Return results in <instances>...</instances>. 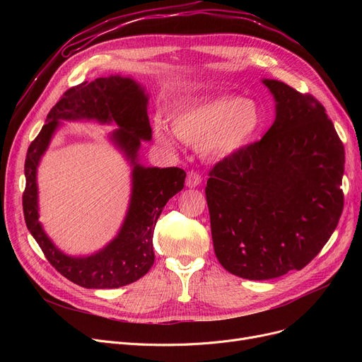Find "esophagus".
Returning a JSON list of instances; mask_svg holds the SVG:
<instances>
[{
  "instance_id": "esophagus-1",
  "label": "esophagus",
  "mask_w": 362,
  "mask_h": 362,
  "mask_svg": "<svg viewBox=\"0 0 362 362\" xmlns=\"http://www.w3.org/2000/svg\"><path fill=\"white\" fill-rule=\"evenodd\" d=\"M201 185V175L195 170H191L186 176V186L187 187H197Z\"/></svg>"
}]
</instances>
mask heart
<instances>
[{
  "label": "heart",
  "mask_w": 362,
  "mask_h": 362,
  "mask_svg": "<svg viewBox=\"0 0 362 362\" xmlns=\"http://www.w3.org/2000/svg\"><path fill=\"white\" fill-rule=\"evenodd\" d=\"M262 126V112L250 98L218 97L177 112L171 130L186 144H200L205 156L221 160L248 145ZM158 142L170 146L171 139L164 127H156Z\"/></svg>",
  "instance_id": "heart-1"
}]
</instances>
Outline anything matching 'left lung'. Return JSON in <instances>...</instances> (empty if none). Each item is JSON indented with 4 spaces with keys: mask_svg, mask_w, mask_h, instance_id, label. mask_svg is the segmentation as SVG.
<instances>
[{
    "mask_svg": "<svg viewBox=\"0 0 362 362\" xmlns=\"http://www.w3.org/2000/svg\"><path fill=\"white\" fill-rule=\"evenodd\" d=\"M262 83L276 101L273 126L217 163L205 187L216 257L248 280L302 270L344 210L345 148L326 108L283 82Z\"/></svg>",
    "mask_w": 362,
    "mask_h": 362,
    "instance_id": "left-lung-1",
    "label": "left lung"
}]
</instances>
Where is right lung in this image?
Listing matches in <instances>:
<instances>
[{
    "instance_id": "obj_1",
    "label": "right lung",
    "mask_w": 362,
    "mask_h": 362,
    "mask_svg": "<svg viewBox=\"0 0 362 362\" xmlns=\"http://www.w3.org/2000/svg\"><path fill=\"white\" fill-rule=\"evenodd\" d=\"M146 105L148 95L130 78L111 74L93 82H83L63 93L28 149L23 192L26 226L52 267L82 288L116 289L145 276L156 258L152 236L157 220L168 199L185 186L186 173L179 167H144L138 163L141 142L152 138ZM60 119L114 121L119 129L112 134V140L134 165L129 210L121 232L105 249L88 257L63 255L37 220L35 170Z\"/></svg>"
}]
</instances>
